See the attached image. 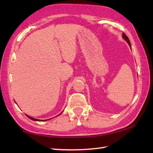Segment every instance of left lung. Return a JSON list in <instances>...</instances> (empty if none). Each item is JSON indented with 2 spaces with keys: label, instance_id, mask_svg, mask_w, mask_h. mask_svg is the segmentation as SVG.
Returning <instances> with one entry per match:
<instances>
[{
  "label": "left lung",
  "instance_id": "left-lung-1",
  "mask_svg": "<svg viewBox=\"0 0 153 153\" xmlns=\"http://www.w3.org/2000/svg\"><path fill=\"white\" fill-rule=\"evenodd\" d=\"M123 38H124V39L125 40H126V42H127V43L129 45V46H130L131 47V42H130V41H129V39H128V36L126 35V34H125V33H123Z\"/></svg>",
  "mask_w": 153,
  "mask_h": 153
}]
</instances>
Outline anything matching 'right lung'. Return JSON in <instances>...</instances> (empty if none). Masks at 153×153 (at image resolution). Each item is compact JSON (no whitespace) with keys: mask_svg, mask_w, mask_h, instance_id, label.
Masks as SVG:
<instances>
[{"mask_svg":"<svg viewBox=\"0 0 153 153\" xmlns=\"http://www.w3.org/2000/svg\"><path fill=\"white\" fill-rule=\"evenodd\" d=\"M27 117H28V118H29L30 119H31V120H36V121H44V120H38V119H34V118H33V117H29V116H28V115H27Z\"/></svg>","mask_w":153,"mask_h":153,"instance_id":"obj_1","label":"right lung"}]
</instances>
